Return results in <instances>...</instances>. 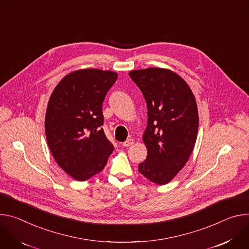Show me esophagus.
I'll list each match as a JSON object with an SVG mask.
<instances>
[{
  "instance_id": "1",
  "label": "esophagus",
  "mask_w": 249,
  "mask_h": 249,
  "mask_svg": "<svg viewBox=\"0 0 249 249\" xmlns=\"http://www.w3.org/2000/svg\"><path fill=\"white\" fill-rule=\"evenodd\" d=\"M133 143H134V141H133L132 139H129V140L125 141L124 142H123V143H122V145H123V146H125V147H126V146H130V145H132Z\"/></svg>"
}]
</instances>
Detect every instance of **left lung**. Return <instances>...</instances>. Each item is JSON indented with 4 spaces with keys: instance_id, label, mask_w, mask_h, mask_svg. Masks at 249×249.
I'll list each match as a JSON object with an SVG mask.
<instances>
[{
    "instance_id": "8db88e82",
    "label": "left lung",
    "mask_w": 249,
    "mask_h": 249,
    "mask_svg": "<svg viewBox=\"0 0 249 249\" xmlns=\"http://www.w3.org/2000/svg\"><path fill=\"white\" fill-rule=\"evenodd\" d=\"M128 74L147 106L143 133L147 156L139 164V171L155 184H167L185 166L197 140L195 97L187 83L168 69L154 67Z\"/></svg>"
}]
</instances>
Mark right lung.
<instances>
[{
	"instance_id": "obj_1",
	"label": "right lung",
	"mask_w": 249,
	"mask_h": 249,
	"mask_svg": "<svg viewBox=\"0 0 249 249\" xmlns=\"http://www.w3.org/2000/svg\"><path fill=\"white\" fill-rule=\"evenodd\" d=\"M117 78L113 71H74L50 96L46 141L55 161L75 180L85 181L101 172L114 150L102 127V106Z\"/></svg>"
}]
</instances>
